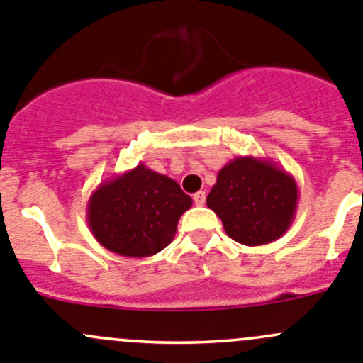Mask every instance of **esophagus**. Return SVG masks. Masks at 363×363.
I'll list each match as a JSON object with an SVG mask.
<instances>
[{
	"label": "esophagus",
	"mask_w": 363,
	"mask_h": 363,
	"mask_svg": "<svg viewBox=\"0 0 363 363\" xmlns=\"http://www.w3.org/2000/svg\"><path fill=\"white\" fill-rule=\"evenodd\" d=\"M193 202L197 206H204L206 202V193L204 191H197L195 195H193Z\"/></svg>",
	"instance_id": "obj_1"
}]
</instances>
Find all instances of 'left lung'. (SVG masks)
Wrapping results in <instances>:
<instances>
[{"instance_id":"1","label":"left lung","mask_w":363,"mask_h":363,"mask_svg":"<svg viewBox=\"0 0 363 363\" xmlns=\"http://www.w3.org/2000/svg\"><path fill=\"white\" fill-rule=\"evenodd\" d=\"M297 202L296 179L276 162L252 155L223 166L206 199L229 238L249 247L276 242L289 231Z\"/></svg>"}]
</instances>
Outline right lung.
I'll use <instances>...</instances> for the list:
<instances>
[{
	"label": "right lung",
	"mask_w": 363,
	"mask_h": 363,
	"mask_svg": "<svg viewBox=\"0 0 363 363\" xmlns=\"http://www.w3.org/2000/svg\"><path fill=\"white\" fill-rule=\"evenodd\" d=\"M193 201L174 179L143 162L100 182L87 202V223L100 245L125 258H148L170 245Z\"/></svg>",
	"instance_id": "right-lung-1"
}]
</instances>
